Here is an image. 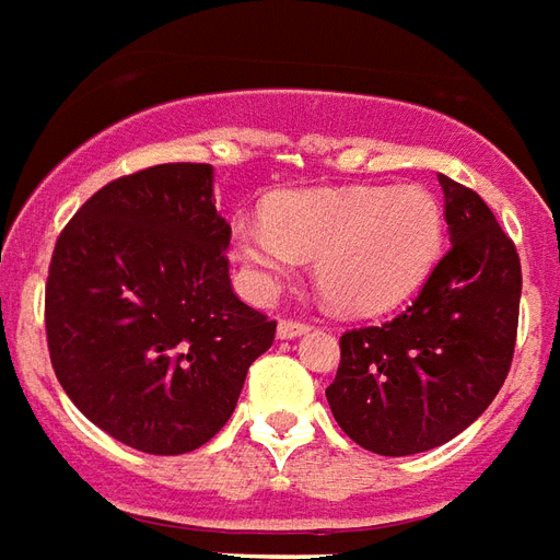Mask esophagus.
<instances>
[{
	"label": "esophagus",
	"mask_w": 560,
	"mask_h": 560,
	"mask_svg": "<svg viewBox=\"0 0 560 560\" xmlns=\"http://www.w3.org/2000/svg\"><path fill=\"white\" fill-rule=\"evenodd\" d=\"M312 329V323L305 320H291V317H281L279 320V338H300Z\"/></svg>",
	"instance_id": "34e87169"
}]
</instances>
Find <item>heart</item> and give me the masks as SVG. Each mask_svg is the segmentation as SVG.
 I'll list each match as a JSON object with an SVG mask.
<instances>
[{"label": "heart", "instance_id": "heart-1", "mask_svg": "<svg viewBox=\"0 0 560 560\" xmlns=\"http://www.w3.org/2000/svg\"><path fill=\"white\" fill-rule=\"evenodd\" d=\"M442 240L445 213L421 184L291 192L231 231L255 291L269 293L296 260L314 258L317 291L343 314H380L407 300L428 279Z\"/></svg>", "mask_w": 560, "mask_h": 560}]
</instances>
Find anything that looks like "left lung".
Returning a JSON list of instances; mask_svg holds the SVG:
<instances>
[{
    "label": "left lung",
    "mask_w": 560,
    "mask_h": 560,
    "mask_svg": "<svg viewBox=\"0 0 560 560\" xmlns=\"http://www.w3.org/2000/svg\"><path fill=\"white\" fill-rule=\"evenodd\" d=\"M451 248L407 312L341 335L326 400L355 445L407 457L445 445L499 395L511 371L523 267L487 201L451 177Z\"/></svg>",
    "instance_id": "left-lung-1"
}]
</instances>
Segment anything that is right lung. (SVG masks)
Wrapping results in <instances>:
<instances>
[{
  "label": "right lung",
  "instance_id": "1",
  "mask_svg": "<svg viewBox=\"0 0 560 560\" xmlns=\"http://www.w3.org/2000/svg\"><path fill=\"white\" fill-rule=\"evenodd\" d=\"M213 165L165 163L97 189L56 240L47 347L82 416L144 454L225 428L276 320L231 288Z\"/></svg>",
  "mask_w": 560,
  "mask_h": 560
}]
</instances>
